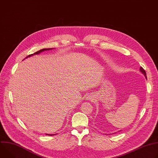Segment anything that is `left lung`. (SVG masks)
Listing matches in <instances>:
<instances>
[{
  "instance_id": "left-lung-1",
  "label": "left lung",
  "mask_w": 158,
  "mask_h": 158,
  "mask_svg": "<svg viewBox=\"0 0 158 158\" xmlns=\"http://www.w3.org/2000/svg\"><path fill=\"white\" fill-rule=\"evenodd\" d=\"M140 71L142 73V74H144V76H145V77L147 79V76H146V71H144V69L143 68V67H140Z\"/></svg>"
}]
</instances>
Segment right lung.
<instances>
[{
	"instance_id": "1",
	"label": "right lung",
	"mask_w": 158,
	"mask_h": 158,
	"mask_svg": "<svg viewBox=\"0 0 158 158\" xmlns=\"http://www.w3.org/2000/svg\"><path fill=\"white\" fill-rule=\"evenodd\" d=\"M51 49H52V48H50V49H41V50H40V51H37V52H35V53H34V54H30V55H29L28 56H27L26 57V58H27V57H31V56H34V55H35V54H40V52H43V51H49V50H51ZM56 134H46V135H48V136H54V135H56Z\"/></svg>"
}]
</instances>
